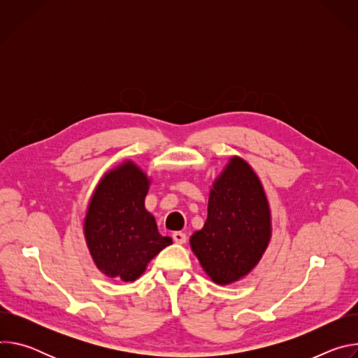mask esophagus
Wrapping results in <instances>:
<instances>
[{
	"instance_id": "esophagus-1",
	"label": "esophagus",
	"mask_w": 358,
	"mask_h": 358,
	"mask_svg": "<svg viewBox=\"0 0 358 358\" xmlns=\"http://www.w3.org/2000/svg\"><path fill=\"white\" fill-rule=\"evenodd\" d=\"M173 239H174V242L176 243H185V241H187V235L184 234V232H174L173 234Z\"/></svg>"
}]
</instances>
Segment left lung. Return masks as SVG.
<instances>
[{
  "instance_id": "1",
  "label": "left lung",
  "mask_w": 358,
  "mask_h": 358,
  "mask_svg": "<svg viewBox=\"0 0 358 358\" xmlns=\"http://www.w3.org/2000/svg\"><path fill=\"white\" fill-rule=\"evenodd\" d=\"M271 235V210L262 182L235 156L213 182L208 217L202 229L191 235V249L211 280L229 285L258 265Z\"/></svg>"
}]
</instances>
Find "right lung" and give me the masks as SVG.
Instances as JSON below:
<instances>
[{"label": "right lung", "mask_w": 358, "mask_h": 358, "mask_svg": "<svg viewBox=\"0 0 358 358\" xmlns=\"http://www.w3.org/2000/svg\"><path fill=\"white\" fill-rule=\"evenodd\" d=\"M150 180L133 162L108 171L97 184L85 217V239L97 269L123 282L140 278L147 264L173 243L160 235L144 207Z\"/></svg>", "instance_id": "1"}]
</instances>
